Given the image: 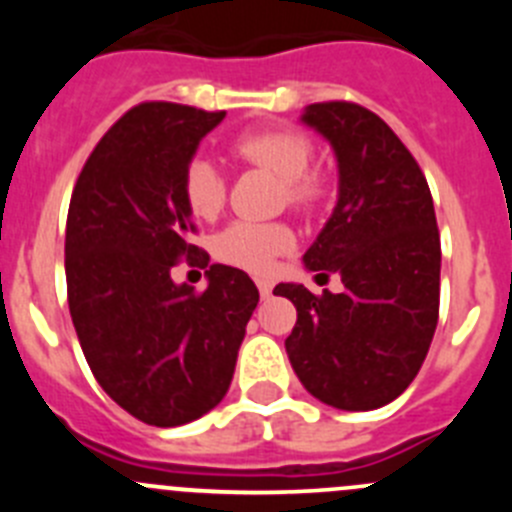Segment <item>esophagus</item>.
<instances>
[{"instance_id": "esophagus-1", "label": "esophagus", "mask_w": 512, "mask_h": 512, "mask_svg": "<svg viewBox=\"0 0 512 512\" xmlns=\"http://www.w3.org/2000/svg\"><path fill=\"white\" fill-rule=\"evenodd\" d=\"M256 287H259L261 300H269V297H271V289H274V284H271L269 279H256Z\"/></svg>"}]
</instances>
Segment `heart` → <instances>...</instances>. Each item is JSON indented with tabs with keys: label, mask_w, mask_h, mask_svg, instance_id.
Instances as JSON below:
<instances>
[{
	"label": "heart",
	"mask_w": 512,
	"mask_h": 512,
	"mask_svg": "<svg viewBox=\"0 0 512 512\" xmlns=\"http://www.w3.org/2000/svg\"><path fill=\"white\" fill-rule=\"evenodd\" d=\"M243 161L282 179L289 207L307 212L325 197V176L310 169L312 143L297 130H248L235 138ZM225 174L207 153H194L182 171V197L197 217H215L225 205ZM295 235L282 223H233L215 235L212 251L220 261L248 271H266L279 253H287Z\"/></svg>",
	"instance_id": "b5f03b06"
}]
</instances>
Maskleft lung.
Returning a JSON list of instances; mask_svg holds the SVG:
<instances>
[{"mask_svg":"<svg viewBox=\"0 0 512 512\" xmlns=\"http://www.w3.org/2000/svg\"><path fill=\"white\" fill-rule=\"evenodd\" d=\"M302 122L338 161L336 210L305 253L343 292L277 284L297 323L284 341L312 397L338 410L382 408L408 390L438 323L441 238L413 153L379 115L354 102L305 107Z\"/></svg>","mask_w":512,"mask_h":512,"instance_id":"8db88e82","label":"left lung"}]
</instances>
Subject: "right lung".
I'll return each instance as SVG.
<instances>
[{
    "label": "right lung",
    "instance_id": "obj_1",
    "mask_svg": "<svg viewBox=\"0 0 512 512\" xmlns=\"http://www.w3.org/2000/svg\"><path fill=\"white\" fill-rule=\"evenodd\" d=\"M174 102H143L112 125L76 179L66 220V289L94 379L133 418L192 423L223 400L259 289L189 243L182 171L223 122ZM182 258L206 269L197 293L176 285Z\"/></svg>",
    "mask_w": 512,
    "mask_h": 512
}]
</instances>
